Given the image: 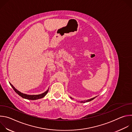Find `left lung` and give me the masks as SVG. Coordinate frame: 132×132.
<instances>
[{"mask_svg":"<svg viewBox=\"0 0 132 132\" xmlns=\"http://www.w3.org/2000/svg\"><path fill=\"white\" fill-rule=\"evenodd\" d=\"M96 97H94V98H91V99H88V100H86V101H81V102H83V103H85V102H89V101H91V100H93L95 98H96ZM70 98L71 99H72L71 97H70Z\"/></svg>","mask_w":132,"mask_h":132,"instance_id":"8db88e82","label":"left lung"}]
</instances>
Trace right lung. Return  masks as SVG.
<instances>
[{
	"instance_id": "add662e5",
	"label": "right lung",
	"mask_w": 132,
	"mask_h": 132,
	"mask_svg": "<svg viewBox=\"0 0 132 132\" xmlns=\"http://www.w3.org/2000/svg\"><path fill=\"white\" fill-rule=\"evenodd\" d=\"M10 86L12 87V88H13V89L14 90V91L18 94V95H19L20 96H21L22 98L28 99V100H37L39 99H41L43 97H44L45 96V95L47 93L48 91V89L44 93L40 94V95H27V94H24L23 93H21V92H20L19 91H18V90H16L12 84H11L9 82Z\"/></svg>"
}]
</instances>
